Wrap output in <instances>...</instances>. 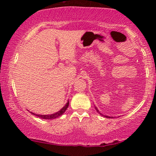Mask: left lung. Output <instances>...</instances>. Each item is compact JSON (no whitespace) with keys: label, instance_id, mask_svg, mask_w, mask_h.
<instances>
[{"label":"left lung","instance_id":"obj_1","mask_svg":"<svg viewBox=\"0 0 156 156\" xmlns=\"http://www.w3.org/2000/svg\"><path fill=\"white\" fill-rule=\"evenodd\" d=\"M95 109H96V111H97V112H98V113H99V114H101V115H102V116H103V114H101V113L99 112V110H98V109L96 108V107H95ZM103 117H106V118H113V117H109V116H103Z\"/></svg>","mask_w":156,"mask_h":156}]
</instances>
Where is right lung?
<instances>
[{
  "instance_id": "1",
  "label": "right lung",
  "mask_w": 156,
  "mask_h": 156,
  "mask_svg": "<svg viewBox=\"0 0 156 156\" xmlns=\"http://www.w3.org/2000/svg\"><path fill=\"white\" fill-rule=\"evenodd\" d=\"M68 106H69V101H67V103H66V105H64V106L61 109L60 111H58V112H55V114H48V115H41V114H34V113L31 112L32 114H34V115L37 116V117H39V118H42V119H55V118H57L58 117H60V116H62V114H64V112H65V111L67 110V108H68Z\"/></svg>"
}]
</instances>
